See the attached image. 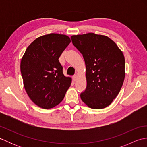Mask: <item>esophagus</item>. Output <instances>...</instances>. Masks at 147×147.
Returning <instances> with one entry per match:
<instances>
[{
  "label": "esophagus",
  "instance_id": "esophagus-1",
  "mask_svg": "<svg viewBox=\"0 0 147 147\" xmlns=\"http://www.w3.org/2000/svg\"><path fill=\"white\" fill-rule=\"evenodd\" d=\"M77 78H78L77 75H74V76H73V81H74V82H75V81H76Z\"/></svg>",
  "mask_w": 147,
  "mask_h": 147
}]
</instances>
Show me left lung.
<instances>
[{"instance_id": "obj_1", "label": "left lung", "mask_w": 147, "mask_h": 147, "mask_svg": "<svg viewBox=\"0 0 147 147\" xmlns=\"http://www.w3.org/2000/svg\"><path fill=\"white\" fill-rule=\"evenodd\" d=\"M85 62L86 88L81 93L89 107L104 109L119 93L125 77V59L109 37L90 33L71 37Z\"/></svg>"}]
</instances>
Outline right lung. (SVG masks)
I'll use <instances>...</instances> for the list:
<instances>
[{
	"label": "right lung",
	"mask_w": 147,
	"mask_h": 147,
	"mask_svg": "<svg viewBox=\"0 0 147 147\" xmlns=\"http://www.w3.org/2000/svg\"><path fill=\"white\" fill-rule=\"evenodd\" d=\"M71 42L69 37L51 33L37 38L28 47L21 59V73L30 99L43 109L62 102L71 83L65 77L59 58Z\"/></svg>",
	"instance_id": "right-lung-1"
}]
</instances>
